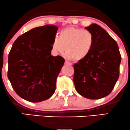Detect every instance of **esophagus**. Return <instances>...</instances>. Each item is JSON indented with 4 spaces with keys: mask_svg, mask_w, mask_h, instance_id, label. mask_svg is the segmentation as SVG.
Wrapping results in <instances>:
<instances>
[{
    "mask_svg": "<svg viewBox=\"0 0 130 130\" xmlns=\"http://www.w3.org/2000/svg\"><path fill=\"white\" fill-rule=\"evenodd\" d=\"M65 64H66V65H72V63H70V62H68V61H67V60H65Z\"/></svg>",
    "mask_w": 130,
    "mask_h": 130,
    "instance_id": "1",
    "label": "esophagus"
}]
</instances>
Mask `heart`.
<instances>
[{
  "label": "heart",
  "mask_w": 130,
  "mask_h": 130,
  "mask_svg": "<svg viewBox=\"0 0 130 130\" xmlns=\"http://www.w3.org/2000/svg\"><path fill=\"white\" fill-rule=\"evenodd\" d=\"M94 43L95 38L89 30L70 27L60 31L52 46L55 53L63 54L66 50L67 59L79 61L90 54Z\"/></svg>",
  "instance_id": "obj_1"
}]
</instances>
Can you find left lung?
Instances as JSON below:
<instances>
[{
    "instance_id": "1",
    "label": "left lung",
    "mask_w": 130,
    "mask_h": 130,
    "mask_svg": "<svg viewBox=\"0 0 130 130\" xmlns=\"http://www.w3.org/2000/svg\"><path fill=\"white\" fill-rule=\"evenodd\" d=\"M85 29L95 43L90 54L74 64V84L81 96L100 99L110 94L119 79L121 56L117 43L101 26L92 24Z\"/></svg>"
}]
</instances>
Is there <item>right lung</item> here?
Segmentation results:
<instances>
[{"mask_svg":"<svg viewBox=\"0 0 130 130\" xmlns=\"http://www.w3.org/2000/svg\"><path fill=\"white\" fill-rule=\"evenodd\" d=\"M58 27H37L19 37L8 55V78L20 97L32 103L51 97L65 60L51 55Z\"/></svg>","mask_w":130,"mask_h":130,"instance_id":"add662e5","label":"right lung"}]
</instances>
